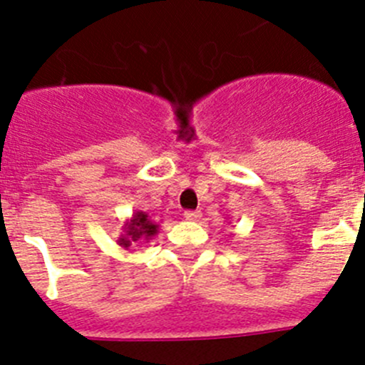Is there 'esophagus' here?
<instances>
[{"mask_svg":"<svg viewBox=\"0 0 365 365\" xmlns=\"http://www.w3.org/2000/svg\"><path fill=\"white\" fill-rule=\"evenodd\" d=\"M182 215H185L186 221H199L201 219V212L197 210H186Z\"/></svg>","mask_w":365,"mask_h":365,"instance_id":"1","label":"esophagus"}]
</instances>
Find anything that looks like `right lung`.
<instances>
[{"label": "right lung", "instance_id": "obj_1", "mask_svg": "<svg viewBox=\"0 0 365 365\" xmlns=\"http://www.w3.org/2000/svg\"><path fill=\"white\" fill-rule=\"evenodd\" d=\"M157 232H159V225L151 221V217L146 212H135L131 219L124 222L122 234L118 237V245L124 250H130L133 245H140L143 241L153 240Z\"/></svg>", "mask_w": 365, "mask_h": 365}]
</instances>
